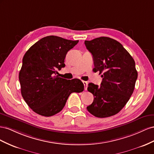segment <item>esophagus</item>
<instances>
[{
	"instance_id": "34e87169",
	"label": "esophagus",
	"mask_w": 154,
	"mask_h": 154,
	"mask_svg": "<svg viewBox=\"0 0 154 154\" xmlns=\"http://www.w3.org/2000/svg\"><path fill=\"white\" fill-rule=\"evenodd\" d=\"M82 83L84 84V86H85V90H86L88 88V82L86 81H82Z\"/></svg>"
}]
</instances>
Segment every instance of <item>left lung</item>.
<instances>
[{
    "mask_svg": "<svg viewBox=\"0 0 154 154\" xmlns=\"http://www.w3.org/2000/svg\"><path fill=\"white\" fill-rule=\"evenodd\" d=\"M85 44L93 56L94 72L103 73L100 86L88 84V91L94 99L88 111L99 118L116 115L134 92L137 79L135 61L120 42L109 37H98Z\"/></svg>",
    "mask_w": 154,
    "mask_h": 154,
    "instance_id": "1",
    "label": "left lung"
}]
</instances>
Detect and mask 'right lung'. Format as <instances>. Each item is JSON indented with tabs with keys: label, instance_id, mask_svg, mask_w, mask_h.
<instances>
[{
	"label": "right lung",
	"instance_id": "add662e5",
	"mask_svg": "<svg viewBox=\"0 0 154 154\" xmlns=\"http://www.w3.org/2000/svg\"><path fill=\"white\" fill-rule=\"evenodd\" d=\"M78 42L47 36L26 52L19 79L22 96L33 112L45 117L54 116L63 109L70 94L84 90L81 80L56 75L57 69L65 66L68 51Z\"/></svg>",
	"mask_w": 154,
	"mask_h": 154
}]
</instances>
